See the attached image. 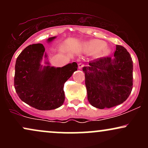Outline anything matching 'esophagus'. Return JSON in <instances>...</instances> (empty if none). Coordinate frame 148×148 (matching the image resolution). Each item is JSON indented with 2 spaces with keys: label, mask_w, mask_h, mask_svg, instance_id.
<instances>
[{
  "label": "esophagus",
  "mask_w": 148,
  "mask_h": 148,
  "mask_svg": "<svg viewBox=\"0 0 148 148\" xmlns=\"http://www.w3.org/2000/svg\"><path fill=\"white\" fill-rule=\"evenodd\" d=\"M78 66H79V69H81L83 68V67H84V64H82V63H79V64H78Z\"/></svg>",
  "instance_id": "34e87169"
}]
</instances>
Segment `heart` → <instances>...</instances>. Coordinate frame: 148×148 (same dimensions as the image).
Listing matches in <instances>:
<instances>
[{
  "label": "heart",
  "instance_id": "heart-1",
  "mask_svg": "<svg viewBox=\"0 0 148 148\" xmlns=\"http://www.w3.org/2000/svg\"><path fill=\"white\" fill-rule=\"evenodd\" d=\"M84 51L87 53H95L97 55H107L110 52L109 49L104 42L99 40H92L84 45Z\"/></svg>",
  "mask_w": 148,
  "mask_h": 148
}]
</instances>
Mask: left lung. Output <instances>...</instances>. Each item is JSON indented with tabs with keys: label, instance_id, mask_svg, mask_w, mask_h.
Masks as SVG:
<instances>
[{
	"label": "left lung",
	"instance_id": "1",
	"mask_svg": "<svg viewBox=\"0 0 148 148\" xmlns=\"http://www.w3.org/2000/svg\"><path fill=\"white\" fill-rule=\"evenodd\" d=\"M88 100L99 109L121 104L133 87V61L123 46L116 45L114 56L103 57L84 67Z\"/></svg>",
	"mask_w": 148,
	"mask_h": 148
}]
</instances>
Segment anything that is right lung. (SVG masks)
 <instances>
[{
  "instance_id": "1",
  "label": "right lung",
  "mask_w": 148,
  "mask_h": 148,
  "mask_svg": "<svg viewBox=\"0 0 148 148\" xmlns=\"http://www.w3.org/2000/svg\"><path fill=\"white\" fill-rule=\"evenodd\" d=\"M56 37L47 40L51 42ZM42 44L29 45L19 54L15 64L14 88L23 102L42 111L56 109L64 101V84L77 70V63H69L62 67L41 64L47 54Z\"/></svg>"
}]
</instances>
